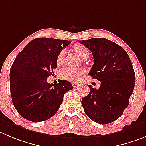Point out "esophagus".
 Listing matches in <instances>:
<instances>
[{"label":"esophagus","mask_w":146,"mask_h":146,"mask_svg":"<svg viewBox=\"0 0 146 146\" xmlns=\"http://www.w3.org/2000/svg\"><path fill=\"white\" fill-rule=\"evenodd\" d=\"M78 86H79V84H77V83H73V88H77V87Z\"/></svg>","instance_id":"esophagus-1"}]
</instances>
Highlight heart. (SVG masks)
Instances as JSON below:
<instances>
[{"label": "heart", "instance_id": "b5f03b06", "mask_svg": "<svg viewBox=\"0 0 146 146\" xmlns=\"http://www.w3.org/2000/svg\"><path fill=\"white\" fill-rule=\"evenodd\" d=\"M73 50L76 54L82 60H84L88 56L89 52L88 50L82 44H76L73 47ZM65 52L61 51L58 54L56 59V63L58 65H61L63 62ZM84 73V71L81 69H71L69 68H65L62 69L60 72V76L62 79L67 80L70 82H78L81 80V76Z\"/></svg>", "mask_w": 146, "mask_h": 146}]
</instances>
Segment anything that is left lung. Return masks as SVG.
Here are the masks:
<instances>
[{"label": "left lung", "instance_id": "obj_1", "mask_svg": "<svg viewBox=\"0 0 146 146\" xmlns=\"http://www.w3.org/2000/svg\"><path fill=\"white\" fill-rule=\"evenodd\" d=\"M92 52L94 65L88 73L101 81L99 89L90 88L81 100L86 114L95 122L106 125L122 116L130 103L135 75L128 54L121 46L105 38L80 41Z\"/></svg>", "mask_w": 146, "mask_h": 146}]
</instances>
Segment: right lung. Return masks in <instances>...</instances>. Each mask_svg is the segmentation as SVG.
I'll return each instance as SVG.
<instances>
[{"label": "right lung", "instance_id": "obj_1", "mask_svg": "<svg viewBox=\"0 0 146 146\" xmlns=\"http://www.w3.org/2000/svg\"><path fill=\"white\" fill-rule=\"evenodd\" d=\"M70 42L37 38L26 45L16 56L10 70L12 102L22 117L42 122L56 114L65 92L73 89L68 81L48 84L47 77L57 68L58 54Z\"/></svg>", "mask_w": 146, "mask_h": 146}]
</instances>
